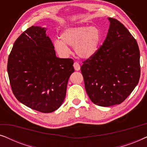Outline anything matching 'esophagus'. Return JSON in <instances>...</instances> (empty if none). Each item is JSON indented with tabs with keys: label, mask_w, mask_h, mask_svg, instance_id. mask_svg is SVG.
<instances>
[{
	"label": "esophagus",
	"mask_w": 147,
	"mask_h": 147,
	"mask_svg": "<svg viewBox=\"0 0 147 147\" xmlns=\"http://www.w3.org/2000/svg\"><path fill=\"white\" fill-rule=\"evenodd\" d=\"M74 69H75L76 71H79V70L80 69V64L77 63V62H75V63H74Z\"/></svg>",
	"instance_id": "obj_1"
}]
</instances>
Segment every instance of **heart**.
Masks as SVG:
<instances>
[{
  "label": "heart",
  "instance_id": "heart-1",
  "mask_svg": "<svg viewBox=\"0 0 147 147\" xmlns=\"http://www.w3.org/2000/svg\"><path fill=\"white\" fill-rule=\"evenodd\" d=\"M61 39L54 41V48L60 56L65 57L70 53L68 46L75 47V51L80 57L90 59L97 53L102 34L97 27L78 26L66 28L61 34Z\"/></svg>",
  "mask_w": 147,
  "mask_h": 147
}]
</instances>
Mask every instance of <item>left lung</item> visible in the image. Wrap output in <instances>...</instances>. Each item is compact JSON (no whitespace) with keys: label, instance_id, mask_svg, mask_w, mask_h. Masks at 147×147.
Returning a JSON list of instances; mask_svg holds the SVG:
<instances>
[{"label":"left lung","instance_id":"left-lung-1","mask_svg":"<svg viewBox=\"0 0 147 147\" xmlns=\"http://www.w3.org/2000/svg\"><path fill=\"white\" fill-rule=\"evenodd\" d=\"M108 19L110 27L105 41L81 66L90 99L104 107L121 104L137 86L140 76L137 42L120 21Z\"/></svg>","mask_w":147,"mask_h":147}]
</instances>
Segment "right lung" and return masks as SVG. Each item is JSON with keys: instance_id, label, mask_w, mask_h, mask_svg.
Wrapping results in <instances>:
<instances>
[{"instance_id": "obj_1", "label": "right lung", "mask_w": 147, "mask_h": 147, "mask_svg": "<svg viewBox=\"0 0 147 147\" xmlns=\"http://www.w3.org/2000/svg\"><path fill=\"white\" fill-rule=\"evenodd\" d=\"M46 30L32 26L17 38L9 56L7 71L12 91L20 102L50 113L63 102L74 68L73 59L56 56Z\"/></svg>"}]
</instances>
